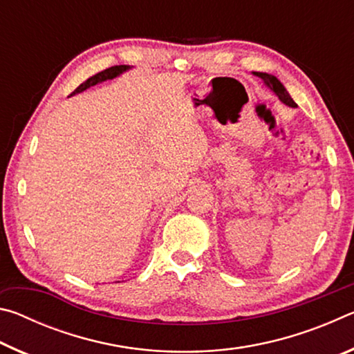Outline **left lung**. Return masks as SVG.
I'll return each mask as SVG.
<instances>
[{"label":"left lung","mask_w":354,"mask_h":354,"mask_svg":"<svg viewBox=\"0 0 354 354\" xmlns=\"http://www.w3.org/2000/svg\"><path fill=\"white\" fill-rule=\"evenodd\" d=\"M253 75H256L257 77H261V80L263 81V84H266V86H267L268 88H270V91H272L274 95H277V97H278L281 101H283V103H284L286 106L297 107V103L292 100L289 92L286 91V87L283 86V84H281V81L278 80L277 76L268 75V73H262V71H253Z\"/></svg>","instance_id":"8db88e82"}]
</instances>
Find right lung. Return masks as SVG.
Returning <instances> with one entry per match:
<instances>
[{"label":"right lung","mask_w":354,"mask_h":354,"mask_svg":"<svg viewBox=\"0 0 354 354\" xmlns=\"http://www.w3.org/2000/svg\"><path fill=\"white\" fill-rule=\"evenodd\" d=\"M129 68H131L129 65H113V67H111V68H106V70H103V71H100V73L93 75L92 77H88L87 81H84L80 87H76V91H75L73 93H71V95L81 93V92L86 91V88L92 87V86H97V84L103 82V81L113 80V77L120 76V75L123 73V71H127V70H129Z\"/></svg>","instance_id":"1"}]
</instances>
